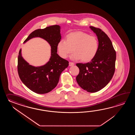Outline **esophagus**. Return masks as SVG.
I'll return each mask as SVG.
<instances>
[{
    "instance_id": "esophagus-1",
    "label": "esophagus",
    "mask_w": 135,
    "mask_h": 135,
    "mask_svg": "<svg viewBox=\"0 0 135 135\" xmlns=\"http://www.w3.org/2000/svg\"><path fill=\"white\" fill-rule=\"evenodd\" d=\"M75 65V63H74L73 62H70L69 63V66H74Z\"/></svg>"
}]
</instances>
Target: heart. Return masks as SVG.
I'll use <instances>...</instances> for the list:
<instances>
[{"instance_id":"b5f03b06","label":"heart","mask_w":135,"mask_h":135,"mask_svg":"<svg viewBox=\"0 0 135 135\" xmlns=\"http://www.w3.org/2000/svg\"><path fill=\"white\" fill-rule=\"evenodd\" d=\"M99 42L95 36L83 31L72 32L67 35L66 40H61L57 44L59 55L66 58L73 52L72 58L83 62L92 61L98 54Z\"/></svg>"}]
</instances>
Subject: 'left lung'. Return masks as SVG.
Listing matches in <instances>:
<instances>
[{"label":"left lung","mask_w":135,"mask_h":135,"mask_svg":"<svg viewBox=\"0 0 135 135\" xmlns=\"http://www.w3.org/2000/svg\"><path fill=\"white\" fill-rule=\"evenodd\" d=\"M90 27L98 37L99 49L91 61L76 64L80 69L76 80L81 88L95 93L103 88L112 80L114 74L116 55L107 35L99 28L92 26Z\"/></svg>","instance_id":"1"}]
</instances>
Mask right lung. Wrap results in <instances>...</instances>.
I'll return each mask as SVG.
<instances>
[{
	"mask_svg": "<svg viewBox=\"0 0 135 135\" xmlns=\"http://www.w3.org/2000/svg\"><path fill=\"white\" fill-rule=\"evenodd\" d=\"M60 27L58 25L38 29L32 32L24 41L33 37H40L51 46V56L49 62L41 66H32L23 59L20 50L18 57L19 76L23 83L33 92L43 94L51 91L57 85L62 72L69 66V61L57 54V44L60 41Z\"/></svg>",
	"mask_w": 135,
	"mask_h": 135,
	"instance_id": "1",
	"label": "right lung"
}]
</instances>
